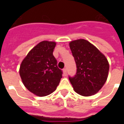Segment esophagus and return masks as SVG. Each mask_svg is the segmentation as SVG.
Here are the masks:
<instances>
[{"mask_svg":"<svg viewBox=\"0 0 124 124\" xmlns=\"http://www.w3.org/2000/svg\"><path fill=\"white\" fill-rule=\"evenodd\" d=\"M63 74H64V76L67 75V70H66V68L63 69Z\"/></svg>","mask_w":124,"mask_h":124,"instance_id":"1","label":"esophagus"}]
</instances>
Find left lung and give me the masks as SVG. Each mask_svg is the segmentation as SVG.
Segmentation results:
<instances>
[{"mask_svg": "<svg viewBox=\"0 0 124 124\" xmlns=\"http://www.w3.org/2000/svg\"><path fill=\"white\" fill-rule=\"evenodd\" d=\"M70 47L77 65V73L69 77L74 90L89 96L99 91L107 80L109 65L107 58L86 40L71 41Z\"/></svg>", "mask_w": 124, "mask_h": 124, "instance_id": "8db88e82", "label": "left lung"}]
</instances>
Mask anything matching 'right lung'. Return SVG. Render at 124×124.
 <instances>
[{
  "label": "right lung",
  "mask_w": 124,
  "mask_h": 124,
  "mask_svg": "<svg viewBox=\"0 0 124 124\" xmlns=\"http://www.w3.org/2000/svg\"><path fill=\"white\" fill-rule=\"evenodd\" d=\"M54 42L42 41L35 46L20 64L19 73L24 86L37 96H45L56 90L62 77L53 54Z\"/></svg>",
  "instance_id": "1"
}]
</instances>
